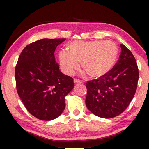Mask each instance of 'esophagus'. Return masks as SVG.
<instances>
[{"mask_svg":"<svg viewBox=\"0 0 149 149\" xmlns=\"http://www.w3.org/2000/svg\"><path fill=\"white\" fill-rule=\"evenodd\" d=\"M74 84H82V81H81L78 79H74Z\"/></svg>","mask_w":149,"mask_h":149,"instance_id":"obj_1","label":"esophagus"}]
</instances>
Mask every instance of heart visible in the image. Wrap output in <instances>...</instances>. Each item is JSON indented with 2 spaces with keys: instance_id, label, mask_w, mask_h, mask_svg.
Returning a JSON list of instances; mask_svg holds the SVG:
<instances>
[{
  "instance_id": "heart-1",
  "label": "heart",
  "mask_w": 149,
  "mask_h": 149,
  "mask_svg": "<svg viewBox=\"0 0 149 149\" xmlns=\"http://www.w3.org/2000/svg\"><path fill=\"white\" fill-rule=\"evenodd\" d=\"M69 52L60 51L59 61L65 74L72 75L82 69L91 77L97 78L110 71L116 61L118 49L114 42L107 41H73L68 46Z\"/></svg>"
}]
</instances>
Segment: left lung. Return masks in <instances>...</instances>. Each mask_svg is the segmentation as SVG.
I'll list each match as a JSON object with an SVG mask.
<instances>
[{"mask_svg":"<svg viewBox=\"0 0 149 149\" xmlns=\"http://www.w3.org/2000/svg\"><path fill=\"white\" fill-rule=\"evenodd\" d=\"M118 62L107 74L86 83L85 104L93 114L103 118L117 116L132 101L137 89L139 70L132 52L124 45Z\"/></svg>","mask_w":149,"mask_h":149,"instance_id":"left-lung-1","label":"left lung"}]
</instances>
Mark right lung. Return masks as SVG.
I'll return each mask as SVG.
<instances>
[{"instance_id": "add662e5", "label": "right lung", "mask_w": 149, "mask_h": 149, "mask_svg": "<svg viewBox=\"0 0 149 149\" xmlns=\"http://www.w3.org/2000/svg\"><path fill=\"white\" fill-rule=\"evenodd\" d=\"M65 39H42L24 48L15 69L19 97L31 115L50 121L61 115L65 97L74 87V79L63 74L54 51Z\"/></svg>"}]
</instances>
